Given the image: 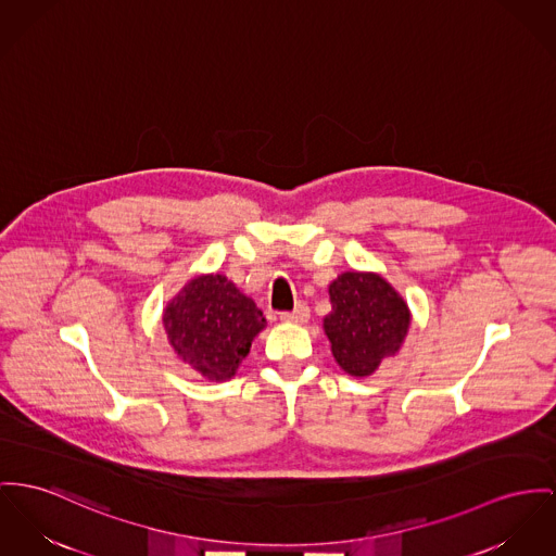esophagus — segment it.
<instances>
[{"instance_id":"esophagus-1","label":"esophagus","mask_w":556,"mask_h":556,"mask_svg":"<svg viewBox=\"0 0 556 556\" xmlns=\"http://www.w3.org/2000/svg\"><path fill=\"white\" fill-rule=\"evenodd\" d=\"M307 318H309V307H307L305 303H299L293 312H282V314H280V320H282V323H295V325L305 323Z\"/></svg>"}]
</instances>
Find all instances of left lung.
<instances>
[{
    "instance_id": "left-lung-1",
    "label": "left lung",
    "mask_w": 556,
    "mask_h": 556,
    "mask_svg": "<svg viewBox=\"0 0 556 556\" xmlns=\"http://www.w3.org/2000/svg\"><path fill=\"white\" fill-rule=\"evenodd\" d=\"M333 312L325 318L334 361L356 377L401 350L410 325L407 303L381 276L345 271L329 287Z\"/></svg>"
}]
</instances>
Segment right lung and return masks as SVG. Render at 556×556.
Masks as SVG:
<instances>
[{
    "instance_id": "add662e5",
    "label": "right lung",
    "mask_w": 556,
    "mask_h": 556,
    "mask_svg": "<svg viewBox=\"0 0 556 556\" xmlns=\"http://www.w3.org/2000/svg\"><path fill=\"white\" fill-rule=\"evenodd\" d=\"M263 327L265 318L255 301L222 274L193 278L164 309L170 345L211 381L233 377Z\"/></svg>"
}]
</instances>
